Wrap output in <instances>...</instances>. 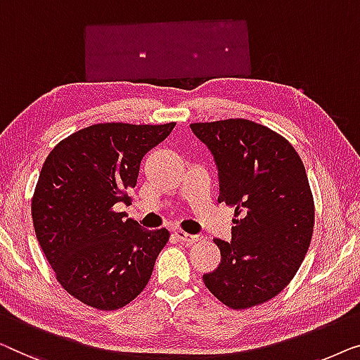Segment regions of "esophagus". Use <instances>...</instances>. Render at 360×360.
<instances>
[{"label":"esophagus","mask_w":360,"mask_h":360,"mask_svg":"<svg viewBox=\"0 0 360 360\" xmlns=\"http://www.w3.org/2000/svg\"><path fill=\"white\" fill-rule=\"evenodd\" d=\"M174 235L178 236L181 241H184L186 245H189V246L195 245L197 241H200V240H202V236H200V235H189V233H186V231H182V230L174 231Z\"/></svg>","instance_id":"34e87169"}]
</instances>
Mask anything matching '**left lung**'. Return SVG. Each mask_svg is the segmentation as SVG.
<instances>
[{
    "label": "left lung",
    "mask_w": 360,
    "mask_h": 360,
    "mask_svg": "<svg viewBox=\"0 0 360 360\" xmlns=\"http://www.w3.org/2000/svg\"><path fill=\"white\" fill-rule=\"evenodd\" d=\"M191 129L214 155L219 202L236 217L231 241L214 240L221 261L204 283L233 310L261 305L287 287L310 246L315 204L305 166L282 135L251 120Z\"/></svg>",
    "instance_id": "8db88e82"
}]
</instances>
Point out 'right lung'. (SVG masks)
<instances>
[{"label":"right lung","instance_id":"1","mask_svg":"<svg viewBox=\"0 0 360 360\" xmlns=\"http://www.w3.org/2000/svg\"><path fill=\"white\" fill-rule=\"evenodd\" d=\"M174 125H89L60 141L40 169L35 236L60 285L86 305L117 310L150 281L169 231L141 229L114 205L129 204L141 158Z\"/></svg>","mask_w":360,"mask_h":360}]
</instances>
